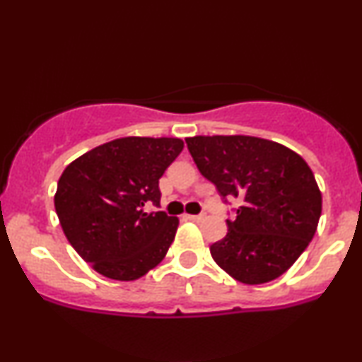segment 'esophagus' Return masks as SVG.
<instances>
[{
	"label": "esophagus",
	"instance_id": "1",
	"mask_svg": "<svg viewBox=\"0 0 362 362\" xmlns=\"http://www.w3.org/2000/svg\"><path fill=\"white\" fill-rule=\"evenodd\" d=\"M204 213L202 214H185V219H190V221H201V219H204Z\"/></svg>",
	"mask_w": 362,
	"mask_h": 362
}]
</instances>
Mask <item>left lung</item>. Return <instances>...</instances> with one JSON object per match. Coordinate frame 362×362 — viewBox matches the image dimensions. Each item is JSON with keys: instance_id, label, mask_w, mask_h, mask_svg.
I'll return each instance as SVG.
<instances>
[{"instance_id": "1", "label": "left lung", "mask_w": 362, "mask_h": 362, "mask_svg": "<svg viewBox=\"0 0 362 362\" xmlns=\"http://www.w3.org/2000/svg\"><path fill=\"white\" fill-rule=\"evenodd\" d=\"M185 143L224 204L242 201L226 219V236L211 245L216 264L243 284L277 279L306 250L322 214L308 163L293 149L252 136H195Z\"/></svg>"}]
</instances>
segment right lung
I'll return each instance as SVG.
<instances>
[{"instance_id":"obj_1","label":"right lung","mask_w":362,"mask_h":362,"mask_svg":"<svg viewBox=\"0 0 362 362\" xmlns=\"http://www.w3.org/2000/svg\"><path fill=\"white\" fill-rule=\"evenodd\" d=\"M184 149L177 138H120L66 167L54 197L71 247L102 276L134 281L156 267L178 219L160 207V178Z\"/></svg>"}]
</instances>
